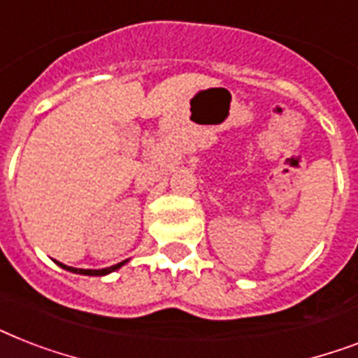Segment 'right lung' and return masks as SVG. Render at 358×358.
Here are the masks:
<instances>
[{
	"mask_svg": "<svg viewBox=\"0 0 358 358\" xmlns=\"http://www.w3.org/2000/svg\"><path fill=\"white\" fill-rule=\"evenodd\" d=\"M126 262H128V260L120 262V264H117V266L103 267V269H76V267L64 266V264H61V262H57V264L63 267V269H66V271L78 273V275H89V277H103V275H109V273H113V271H117V269H120V267H122Z\"/></svg>",
	"mask_w": 358,
	"mask_h": 358,
	"instance_id": "1",
	"label": "right lung"
}]
</instances>
